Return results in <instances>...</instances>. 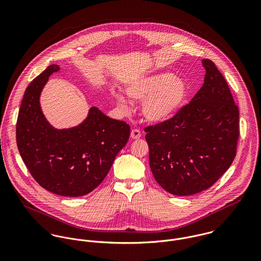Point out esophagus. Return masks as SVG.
<instances>
[{
    "label": "esophagus",
    "mask_w": 261,
    "mask_h": 261,
    "mask_svg": "<svg viewBox=\"0 0 261 261\" xmlns=\"http://www.w3.org/2000/svg\"><path fill=\"white\" fill-rule=\"evenodd\" d=\"M141 137H142V134H141L140 129H138V128H134V129L132 130V133H130V138H132V139H134V140H138V139H140Z\"/></svg>",
    "instance_id": "esophagus-1"
}]
</instances>
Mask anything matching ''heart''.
Instances as JSON below:
<instances>
[{"instance_id": "obj_1", "label": "heart", "mask_w": 261, "mask_h": 261, "mask_svg": "<svg viewBox=\"0 0 261 261\" xmlns=\"http://www.w3.org/2000/svg\"><path fill=\"white\" fill-rule=\"evenodd\" d=\"M126 94L136 101H144L143 114L152 122L173 117L185 102L188 93L185 82L171 72H162L138 78L126 86ZM117 105L127 109L125 98L117 94Z\"/></svg>"}]
</instances>
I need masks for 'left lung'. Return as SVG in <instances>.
<instances>
[{
	"label": "left lung",
	"instance_id": "1",
	"mask_svg": "<svg viewBox=\"0 0 261 261\" xmlns=\"http://www.w3.org/2000/svg\"><path fill=\"white\" fill-rule=\"evenodd\" d=\"M204 84L173 117L145 127L149 167L158 184L176 196L213 186L231 166L239 111L214 62L203 59Z\"/></svg>",
	"mask_w": 261,
	"mask_h": 261
}]
</instances>
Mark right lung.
I'll return each mask as SVG.
<instances>
[{"label": "right lung", "instance_id": "right-lung-1", "mask_svg": "<svg viewBox=\"0 0 261 261\" xmlns=\"http://www.w3.org/2000/svg\"><path fill=\"white\" fill-rule=\"evenodd\" d=\"M52 64L28 85L16 124L19 152L41 187L65 197L84 196L98 186L128 141L130 127L92 107L86 119L71 128L56 129L46 120L39 98Z\"/></svg>", "mask_w": 261, "mask_h": 261}]
</instances>
